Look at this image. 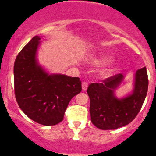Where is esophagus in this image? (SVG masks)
Returning <instances> with one entry per match:
<instances>
[{
    "instance_id": "esophagus-1",
    "label": "esophagus",
    "mask_w": 156,
    "mask_h": 156,
    "mask_svg": "<svg viewBox=\"0 0 156 156\" xmlns=\"http://www.w3.org/2000/svg\"><path fill=\"white\" fill-rule=\"evenodd\" d=\"M87 87H88L87 82H83L82 83V90H84V91L87 90Z\"/></svg>"
}]
</instances>
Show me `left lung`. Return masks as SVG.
<instances>
[{"label": "left lung", "mask_w": 156, "mask_h": 156, "mask_svg": "<svg viewBox=\"0 0 156 156\" xmlns=\"http://www.w3.org/2000/svg\"><path fill=\"white\" fill-rule=\"evenodd\" d=\"M123 78L119 73L102 83H92L88 86L91 122L101 130H114L128 125L144 104L149 85L146 67L136 71L133 94L119 100L114 96V91Z\"/></svg>", "instance_id": "obj_1"}]
</instances>
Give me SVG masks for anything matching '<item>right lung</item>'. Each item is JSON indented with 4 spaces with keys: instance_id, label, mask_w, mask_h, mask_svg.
I'll return each instance as SVG.
<instances>
[{
    "instance_id": "1",
    "label": "right lung",
    "mask_w": 156,
    "mask_h": 156,
    "mask_svg": "<svg viewBox=\"0 0 156 156\" xmlns=\"http://www.w3.org/2000/svg\"><path fill=\"white\" fill-rule=\"evenodd\" d=\"M40 39L34 36L16 58L14 91L19 106L29 119L50 126L63 120L70 100L81 91V81L79 78L48 75L37 65Z\"/></svg>"
}]
</instances>
